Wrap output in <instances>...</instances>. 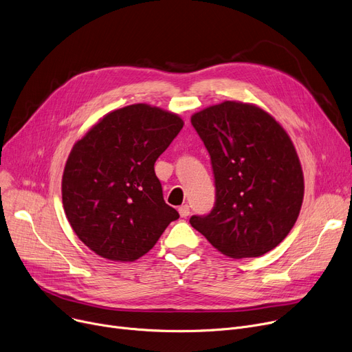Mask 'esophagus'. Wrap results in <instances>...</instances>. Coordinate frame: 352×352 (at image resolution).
<instances>
[{
	"mask_svg": "<svg viewBox=\"0 0 352 352\" xmlns=\"http://www.w3.org/2000/svg\"><path fill=\"white\" fill-rule=\"evenodd\" d=\"M178 212H179V215L182 217V218H187L188 215H190V207L186 204V206H181L179 208H178Z\"/></svg>",
	"mask_w": 352,
	"mask_h": 352,
	"instance_id": "obj_1",
	"label": "esophagus"
}]
</instances>
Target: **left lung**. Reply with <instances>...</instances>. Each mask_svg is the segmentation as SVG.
<instances>
[{
	"mask_svg": "<svg viewBox=\"0 0 352 352\" xmlns=\"http://www.w3.org/2000/svg\"><path fill=\"white\" fill-rule=\"evenodd\" d=\"M191 124L210 153L215 206L190 224L231 258L260 256L288 235L300 215L304 175L285 129L254 104L224 101Z\"/></svg>",
	"mask_w": 352,
	"mask_h": 352,
	"instance_id": "obj_1",
	"label": "left lung"
}]
</instances>
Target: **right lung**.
Masks as SVG:
<instances>
[{"label": "right lung", "instance_id": "add662e5", "mask_svg": "<svg viewBox=\"0 0 352 352\" xmlns=\"http://www.w3.org/2000/svg\"><path fill=\"white\" fill-rule=\"evenodd\" d=\"M184 121L148 104L104 116L76 142L63 174V206L81 241L111 261H135L179 214L165 204L154 164Z\"/></svg>", "mask_w": 352, "mask_h": 352}]
</instances>
